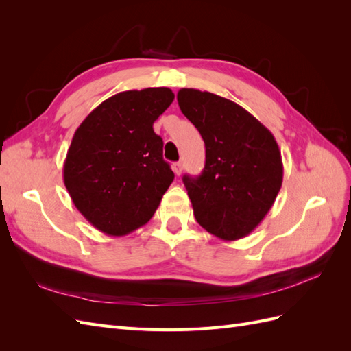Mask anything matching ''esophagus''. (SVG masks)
<instances>
[{"label": "esophagus", "mask_w": 351, "mask_h": 351, "mask_svg": "<svg viewBox=\"0 0 351 351\" xmlns=\"http://www.w3.org/2000/svg\"><path fill=\"white\" fill-rule=\"evenodd\" d=\"M173 171L176 173V176L182 174V171H183V162H176V164L173 165Z\"/></svg>", "instance_id": "esophagus-1"}]
</instances>
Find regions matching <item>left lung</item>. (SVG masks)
I'll list each match as a JSON object with an SVG mask.
<instances>
[{
  "label": "left lung",
  "instance_id": "1",
  "mask_svg": "<svg viewBox=\"0 0 351 351\" xmlns=\"http://www.w3.org/2000/svg\"><path fill=\"white\" fill-rule=\"evenodd\" d=\"M177 101L205 142L204 171L183 177L196 221L221 240L246 237L282 184L277 142L250 112L218 95L184 88Z\"/></svg>",
  "mask_w": 351,
  "mask_h": 351
}]
</instances>
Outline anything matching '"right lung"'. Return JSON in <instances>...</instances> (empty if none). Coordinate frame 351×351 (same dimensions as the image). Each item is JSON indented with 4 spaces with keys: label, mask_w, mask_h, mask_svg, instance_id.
<instances>
[{
    "label": "right lung",
    "mask_w": 351,
    "mask_h": 351,
    "mask_svg": "<svg viewBox=\"0 0 351 351\" xmlns=\"http://www.w3.org/2000/svg\"><path fill=\"white\" fill-rule=\"evenodd\" d=\"M168 88L125 90L105 99L73 136L62 177L90 224L120 237L149 221L174 173L154 123L171 102Z\"/></svg>",
    "instance_id": "1"
}]
</instances>
